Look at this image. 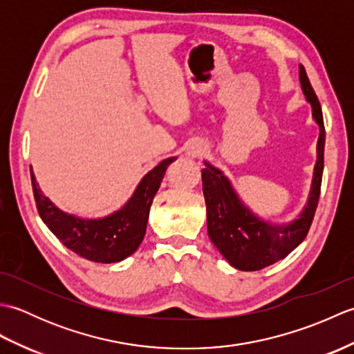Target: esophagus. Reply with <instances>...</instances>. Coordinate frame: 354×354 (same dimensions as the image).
<instances>
[{"label":"esophagus","mask_w":354,"mask_h":354,"mask_svg":"<svg viewBox=\"0 0 354 354\" xmlns=\"http://www.w3.org/2000/svg\"><path fill=\"white\" fill-rule=\"evenodd\" d=\"M205 152V147L201 145V142H193V145L189 147V156L192 158H201Z\"/></svg>","instance_id":"1"}]
</instances>
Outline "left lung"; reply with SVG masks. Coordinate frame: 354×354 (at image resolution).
Segmentation results:
<instances>
[{
    "label": "left lung",
    "mask_w": 354,
    "mask_h": 354,
    "mask_svg": "<svg viewBox=\"0 0 354 354\" xmlns=\"http://www.w3.org/2000/svg\"><path fill=\"white\" fill-rule=\"evenodd\" d=\"M299 82L307 102L312 104L315 122L319 126V140L309 201L298 219L286 225H270L259 219L239 199L219 169L209 162L202 169L208 236L230 265L239 270H259L284 259L306 239L317 212L324 170L326 129L319 100L303 65H299Z\"/></svg>",
    "instance_id": "1"
}]
</instances>
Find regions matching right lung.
<instances>
[{
	"instance_id": "1",
	"label": "right lung",
	"mask_w": 354,
	"mask_h": 354,
	"mask_svg": "<svg viewBox=\"0 0 354 354\" xmlns=\"http://www.w3.org/2000/svg\"><path fill=\"white\" fill-rule=\"evenodd\" d=\"M175 160L167 158L150 170L123 208L103 219H80L64 213L44 196L30 167L37 213L53 234L80 257L95 263L122 261L137 251L145 239L150 205L165 170Z\"/></svg>"
}]
</instances>
